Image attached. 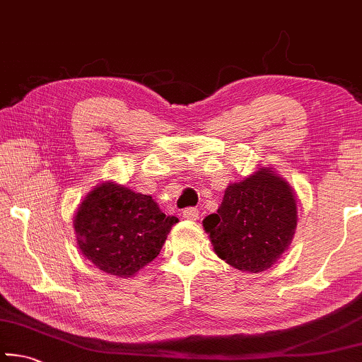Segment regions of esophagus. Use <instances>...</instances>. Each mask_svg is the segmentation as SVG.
Segmentation results:
<instances>
[{
	"label": "esophagus",
	"mask_w": 362,
	"mask_h": 362,
	"mask_svg": "<svg viewBox=\"0 0 362 362\" xmlns=\"http://www.w3.org/2000/svg\"><path fill=\"white\" fill-rule=\"evenodd\" d=\"M199 216V212L196 207H187V209L182 211V217L187 218V220H196Z\"/></svg>",
	"instance_id": "1"
}]
</instances>
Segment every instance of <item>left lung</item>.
<instances>
[{"label": "left lung", "mask_w": 362, "mask_h": 362, "mask_svg": "<svg viewBox=\"0 0 362 362\" xmlns=\"http://www.w3.org/2000/svg\"><path fill=\"white\" fill-rule=\"evenodd\" d=\"M214 250L241 272L259 273L289 247L297 226V201L284 179L262 168L225 189L217 214L204 218Z\"/></svg>", "instance_id": "8db88e82"}]
</instances>
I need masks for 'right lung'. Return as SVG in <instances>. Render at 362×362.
Here are the masks:
<instances>
[{"label":"right lung","mask_w":362,"mask_h":362,"mask_svg":"<svg viewBox=\"0 0 362 362\" xmlns=\"http://www.w3.org/2000/svg\"><path fill=\"white\" fill-rule=\"evenodd\" d=\"M177 222L151 196L105 182L86 196L73 225L86 259L113 276L131 278L158 257Z\"/></svg>","instance_id":"add662e5"}]
</instances>
